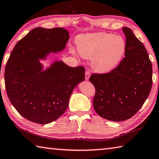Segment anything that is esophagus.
<instances>
[{"label": "esophagus", "mask_w": 159, "mask_h": 159, "mask_svg": "<svg viewBox=\"0 0 159 159\" xmlns=\"http://www.w3.org/2000/svg\"><path fill=\"white\" fill-rule=\"evenodd\" d=\"M89 77H90V73H89V71H85V80H88Z\"/></svg>", "instance_id": "obj_1"}]
</instances>
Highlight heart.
<instances>
[{
  "label": "heart",
  "mask_w": 159,
  "mask_h": 159,
  "mask_svg": "<svg viewBox=\"0 0 159 159\" xmlns=\"http://www.w3.org/2000/svg\"><path fill=\"white\" fill-rule=\"evenodd\" d=\"M76 43L80 56L92 58V69L99 74H108L115 70L126 51V42L122 36L103 32L80 34Z\"/></svg>",
  "instance_id": "obj_1"
}]
</instances>
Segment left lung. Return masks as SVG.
<instances>
[{
    "label": "left lung",
    "instance_id": "obj_1",
    "mask_svg": "<svg viewBox=\"0 0 159 159\" xmlns=\"http://www.w3.org/2000/svg\"><path fill=\"white\" fill-rule=\"evenodd\" d=\"M125 57L106 74H93L89 81L96 93L93 106L104 119L120 122L132 117L148 99L152 85V67L143 43L131 29L123 27Z\"/></svg>",
    "mask_w": 159,
    "mask_h": 159
}]
</instances>
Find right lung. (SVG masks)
Wrapping results in <instances>:
<instances>
[{
	"mask_svg": "<svg viewBox=\"0 0 159 159\" xmlns=\"http://www.w3.org/2000/svg\"><path fill=\"white\" fill-rule=\"evenodd\" d=\"M70 39L65 28H35L17 42L7 62V96L19 113L31 122L46 125L65 112L74 89L85 80V69L71 67L60 60L44 67L40 62L62 52Z\"/></svg>",
	"mask_w": 159,
	"mask_h": 159,
	"instance_id": "add662e5",
	"label": "right lung"
}]
</instances>
